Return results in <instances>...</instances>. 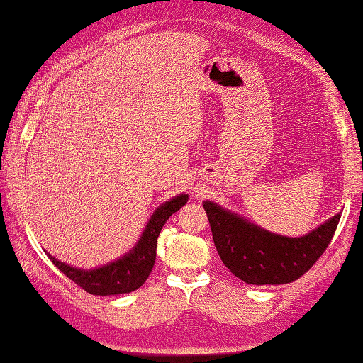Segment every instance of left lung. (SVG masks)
<instances>
[{
    "label": "left lung",
    "mask_w": 363,
    "mask_h": 363,
    "mask_svg": "<svg viewBox=\"0 0 363 363\" xmlns=\"http://www.w3.org/2000/svg\"><path fill=\"white\" fill-rule=\"evenodd\" d=\"M221 262L240 281L252 285H279L300 279L332 240L341 212L308 234L289 238L263 230L242 215L202 202Z\"/></svg>",
    "instance_id": "1"
}]
</instances>
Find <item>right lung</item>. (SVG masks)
I'll use <instances>...</instances> for the list:
<instances>
[{"mask_svg":"<svg viewBox=\"0 0 363 363\" xmlns=\"http://www.w3.org/2000/svg\"><path fill=\"white\" fill-rule=\"evenodd\" d=\"M188 199L189 196L183 193L174 196L159 206L152 212L137 244L125 255L119 257L111 263L92 269H81L60 262L49 253L48 257L63 274L72 279L74 284H78L81 289H84L87 294L100 296L130 294V291L142 287L151 274V269L156 262L157 238L165 221L169 220L172 213L180 211Z\"/></svg>","mask_w":363,"mask_h":363,"instance_id":"right-lung-1","label":"right lung"}]
</instances>
